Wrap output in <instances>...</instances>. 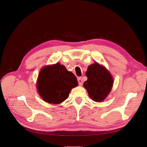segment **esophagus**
Returning <instances> with one entry per match:
<instances>
[{
    "label": "esophagus",
    "mask_w": 147,
    "mask_h": 147,
    "mask_svg": "<svg viewBox=\"0 0 147 147\" xmlns=\"http://www.w3.org/2000/svg\"><path fill=\"white\" fill-rule=\"evenodd\" d=\"M78 81L79 85H80V86H82V84H83V82H82L81 78H78Z\"/></svg>",
    "instance_id": "1"
}]
</instances>
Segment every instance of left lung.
<instances>
[{
  "label": "left lung",
  "mask_w": 147,
  "mask_h": 147,
  "mask_svg": "<svg viewBox=\"0 0 147 147\" xmlns=\"http://www.w3.org/2000/svg\"><path fill=\"white\" fill-rule=\"evenodd\" d=\"M88 80L84 87L89 97L96 102H102L110 93L114 83L112 76L105 67L95 62L90 65L86 73Z\"/></svg>",
  "instance_id": "8db88e82"
}]
</instances>
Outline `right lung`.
Returning a JSON list of instances; mask_svg holds the SVG:
<instances>
[{
  "instance_id": "obj_1",
  "label": "right lung",
  "mask_w": 147,
  "mask_h": 147,
  "mask_svg": "<svg viewBox=\"0 0 147 147\" xmlns=\"http://www.w3.org/2000/svg\"><path fill=\"white\" fill-rule=\"evenodd\" d=\"M78 85L74 74L67 71L65 66L57 63L44 66L38 77L36 88L45 102L58 104L69 96L72 88Z\"/></svg>"
}]
</instances>
